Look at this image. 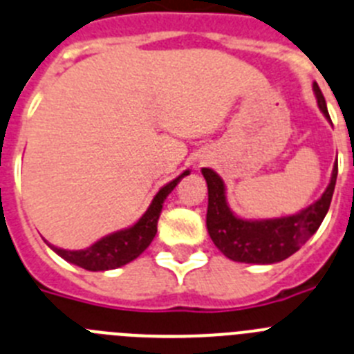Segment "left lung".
Instances as JSON below:
<instances>
[{
  "label": "left lung",
  "mask_w": 354,
  "mask_h": 354,
  "mask_svg": "<svg viewBox=\"0 0 354 354\" xmlns=\"http://www.w3.org/2000/svg\"><path fill=\"white\" fill-rule=\"evenodd\" d=\"M314 93L317 97L319 109L330 120L326 102L316 82H314ZM337 171L339 167L335 164L332 180L323 196L300 213L282 218H270V221H243L232 215L225 201V187L221 176L205 167L203 176L208 183L206 227L209 238L225 257L238 263L272 264L288 259L319 229L321 222L326 216L335 190Z\"/></svg>",
  "instance_id": "left-lung-1"
}]
</instances>
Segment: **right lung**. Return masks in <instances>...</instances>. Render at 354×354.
<instances>
[{
	"mask_svg": "<svg viewBox=\"0 0 354 354\" xmlns=\"http://www.w3.org/2000/svg\"><path fill=\"white\" fill-rule=\"evenodd\" d=\"M187 174H190V171H185L176 180L162 187L157 196L153 197V201H151L149 208L146 209L145 215L132 227L113 232V234L102 238V240H98L91 247L84 248V250H65V248H58L54 247V245H49V247L65 261L77 264V266L84 270H90V272H104V270L120 268L123 264L130 263V261L141 256L148 248V245L153 241L155 234H157L158 216H160L165 197L173 192L174 187Z\"/></svg>",
	"mask_w": 354,
	"mask_h": 354,
	"instance_id": "1",
	"label": "right lung"
}]
</instances>
